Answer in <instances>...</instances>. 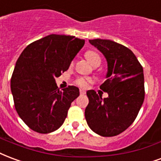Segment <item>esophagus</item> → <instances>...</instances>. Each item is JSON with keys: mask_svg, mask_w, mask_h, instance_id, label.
Returning <instances> with one entry per match:
<instances>
[{"mask_svg": "<svg viewBox=\"0 0 161 161\" xmlns=\"http://www.w3.org/2000/svg\"><path fill=\"white\" fill-rule=\"evenodd\" d=\"M79 92H80V95H85V94H86L85 90H80V91H79Z\"/></svg>", "mask_w": 161, "mask_h": 161, "instance_id": "obj_1", "label": "esophagus"}]
</instances>
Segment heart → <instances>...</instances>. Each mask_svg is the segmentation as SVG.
<instances>
[{
    "label": "heart",
    "mask_w": 161,
    "mask_h": 161,
    "mask_svg": "<svg viewBox=\"0 0 161 161\" xmlns=\"http://www.w3.org/2000/svg\"><path fill=\"white\" fill-rule=\"evenodd\" d=\"M85 57L86 59L89 60V62L93 65L94 66L95 65H100L101 62H102V59H101V56L99 55V53H97L95 51H87L85 53ZM73 63H71L72 65ZM93 82L92 78L87 77H80L76 79L75 81V84H77V86L80 87V88H83V89H86L89 87L91 83Z\"/></svg>",
    "instance_id": "heart-1"
}]
</instances>
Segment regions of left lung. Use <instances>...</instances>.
Listing matches in <instances>:
<instances>
[{"instance_id": "8db88e82", "label": "left lung", "mask_w": 161, "mask_h": 161, "mask_svg": "<svg viewBox=\"0 0 161 161\" xmlns=\"http://www.w3.org/2000/svg\"><path fill=\"white\" fill-rule=\"evenodd\" d=\"M90 43L108 61L107 80L100 89L108 97L102 99L95 90H88L85 119L96 134L114 136L134 122L143 103V69L133 52L124 45L103 39L90 40Z\"/></svg>"}]
</instances>
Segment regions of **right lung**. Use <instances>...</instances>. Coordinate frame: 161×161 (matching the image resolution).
Listing matches in <instances>:
<instances>
[{
  "label": "right lung",
  "instance_id": "1",
  "mask_svg": "<svg viewBox=\"0 0 161 161\" xmlns=\"http://www.w3.org/2000/svg\"><path fill=\"white\" fill-rule=\"evenodd\" d=\"M84 42L73 36L52 34L28 45L19 57L11 91L19 116L34 131L50 133L64 123L79 90H59L55 77L68 70Z\"/></svg>",
  "mask_w": 161,
  "mask_h": 161
}]
</instances>
